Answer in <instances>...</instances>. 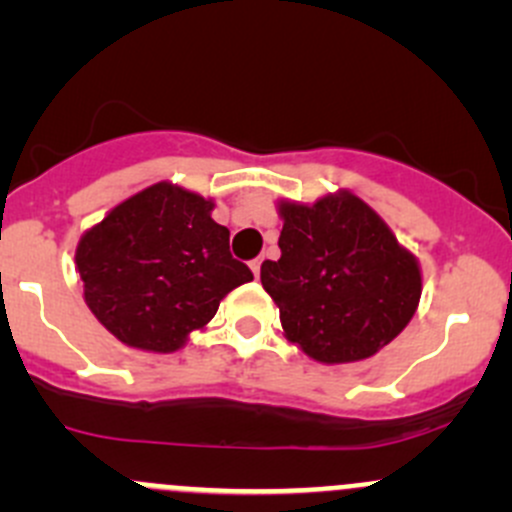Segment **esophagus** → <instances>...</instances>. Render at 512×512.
Returning <instances> with one entry per match:
<instances>
[{"mask_svg":"<svg viewBox=\"0 0 512 512\" xmlns=\"http://www.w3.org/2000/svg\"><path fill=\"white\" fill-rule=\"evenodd\" d=\"M262 260H265V257H255V260L250 262V267H252V275H255V277H260V267H262Z\"/></svg>","mask_w":512,"mask_h":512,"instance_id":"obj_1","label":"esophagus"}]
</instances>
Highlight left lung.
Masks as SVG:
<instances>
[{"mask_svg":"<svg viewBox=\"0 0 512 512\" xmlns=\"http://www.w3.org/2000/svg\"><path fill=\"white\" fill-rule=\"evenodd\" d=\"M280 215L282 257L262 262L260 280L289 342L322 364H349L399 337L421 299V270L389 225L347 190L280 203Z\"/></svg>","mask_w":512,"mask_h":512,"instance_id":"1","label":"left lung"}]
</instances>
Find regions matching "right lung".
<instances>
[{"label": "right lung", "mask_w": 512, "mask_h": 512, "mask_svg": "<svg viewBox=\"0 0 512 512\" xmlns=\"http://www.w3.org/2000/svg\"><path fill=\"white\" fill-rule=\"evenodd\" d=\"M213 200L156 183L123 200L76 247L84 299L123 344L175 352L215 317L220 299L252 280L230 255Z\"/></svg>", "instance_id": "add662e5"}]
</instances>
